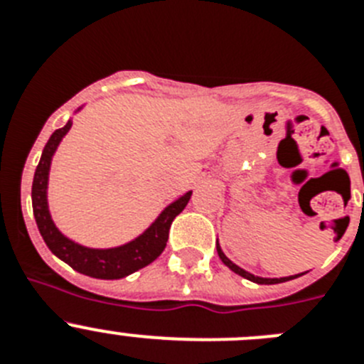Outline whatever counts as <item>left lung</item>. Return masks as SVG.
Masks as SVG:
<instances>
[{
	"label": "left lung",
	"mask_w": 364,
	"mask_h": 364,
	"mask_svg": "<svg viewBox=\"0 0 364 364\" xmlns=\"http://www.w3.org/2000/svg\"><path fill=\"white\" fill-rule=\"evenodd\" d=\"M217 252H218V257H220V259H222V262H224V264H226L228 268L233 269L235 273H239L240 277L247 279V281L257 282V284H279V282H286V281H291V279L299 277V275H291V277H282V279H262V277H255V275H252V273L244 272L242 268H239V266H237V264H233V262H231V260L228 259V257L224 255V253H222V250H220V247H218V246H217ZM301 275H302V273H301Z\"/></svg>",
	"instance_id": "left-lung-1"
}]
</instances>
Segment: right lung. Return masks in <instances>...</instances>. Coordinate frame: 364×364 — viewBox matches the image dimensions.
Segmentation results:
<instances>
[{"label": "right lung", "instance_id": "1", "mask_svg": "<svg viewBox=\"0 0 364 364\" xmlns=\"http://www.w3.org/2000/svg\"><path fill=\"white\" fill-rule=\"evenodd\" d=\"M70 125H73V122H67L65 127L54 131L47 146L43 147L40 164H38L36 173H34L32 211H34L38 230H40L41 237H43L50 252L76 272L95 279H107V281L122 279L125 275H131V273L142 269L144 266L151 264L164 252L167 239H169L173 220H175L176 215L184 211L189 198H191V191L186 193L184 197H180L171 205H167L146 233L140 235L133 242L125 244V246L112 247V250H91V247L74 244L73 240L65 239L56 230L49 215V208H47V180H49L50 159H53L58 144L62 142V138L70 129Z\"/></svg>", "mask_w": 364, "mask_h": 364}]
</instances>
